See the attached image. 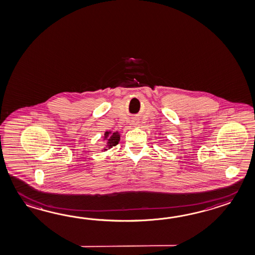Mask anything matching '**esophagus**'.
Instances as JSON below:
<instances>
[{
  "label": "esophagus",
  "instance_id": "esophagus-1",
  "mask_svg": "<svg viewBox=\"0 0 255 255\" xmlns=\"http://www.w3.org/2000/svg\"><path fill=\"white\" fill-rule=\"evenodd\" d=\"M134 125H135V124H134Z\"/></svg>",
  "mask_w": 255,
  "mask_h": 255
}]
</instances>
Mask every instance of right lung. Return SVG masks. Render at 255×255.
Listing matches in <instances>:
<instances>
[{"instance_id": "right-lung-1", "label": "right lung", "mask_w": 255, "mask_h": 255, "mask_svg": "<svg viewBox=\"0 0 255 255\" xmlns=\"http://www.w3.org/2000/svg\"><path fill=\"white\" fill-rule=\"evenodd\" d=\"M105 138H108L107 147L110 148L115 146L119 143L120 134L119 132H111V131H106L105 132ZM104 150H107V148H105Z\"/></svg>"}]
</instances>
